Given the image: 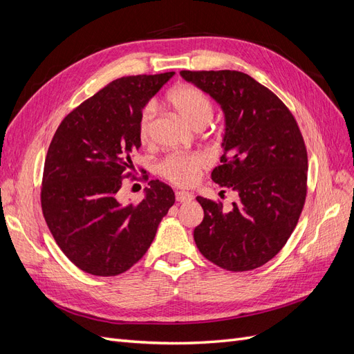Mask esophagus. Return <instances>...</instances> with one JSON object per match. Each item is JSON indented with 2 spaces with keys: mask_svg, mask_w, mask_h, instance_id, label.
Listing matches in <instances>:
<instances>
[{
  "mask_svg": "<svg viewBox=\"0 0 354 354\" xmlns=\"http://www.w3.org/2000/svg\"><path fill=\"white\" fill-rule=\"evenodd\" d=\"M176 199L178 202H189L194 199V194H190V192H186V190H177L176 192Z\"/></svg>",
  "mask_w": 354,
  "mask_h": 354,
  "instance_id": "esophagus-1",
  "label": "esophagus"
}]
</instances>
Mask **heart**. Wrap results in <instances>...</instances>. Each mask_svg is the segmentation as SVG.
Returning a JSON list of instances; mask_svg holds the SVG:
<instances>
[{"instance_id": "1", "label": "heart", "mask_w": 354, "mask_h": 354, "mask_svg": "<svg viewBox=\"0 0 354 354\" xmlns=\"http://www.w3.org/2000/svg\"><path fill=\"white\" fill-rule=\"evenodd\" d=\"M168 103L195 130L205 127L214 116V102L195 85H180L169 91ZM155 106L147 104L138 120V138L143 145L151 142ZM208 167V159L199 153H173L160 160L159 174L177 186H190Z\"/></svg>"}]
</instances>
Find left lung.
Here are the masks:
<instances>
[{
    "instance_id": "obj_1",
    "label": "left lung",
    "mask_w": 354,
    "mask_h": 354,
    "mask_svg": "<svg viewBox=\"0 0 354 354\" xmlns=\"http://www.w3.org/2000/svg\"><path fill=\"white\" fill-rule=\"evenodd\" d=\"M220 103L226 118L214 183L238 192L239 202L198 196L203 220L194 230L198 250L229 272L261 267L294 232L307 195V151L294 115L250 75L238 71H181ZM224 192V190H223Z\"/></svg>"
}]
</instances>
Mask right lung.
<instances>
[{
  "instance_id": "obj_1",
  "label": "right lung",
  "mask_w": 354,
  "mask_h": 354,
  "mask_svg": "<svg viewBox=\"0 0 354 354\" xmlns=\"http://www.w3.org/2000/svg\"><path fill=\"white\" fill-rule=\"evenodd\" d=\"M173 75L112 81L66 115L53 136L42 174V214L63 254L90 274L116 276L133 267L174 205L173 189L159 180L149 181L142 202L118 201L131 174V156L142 146L143 108Z\"/></svg>"
}]
</instances>
